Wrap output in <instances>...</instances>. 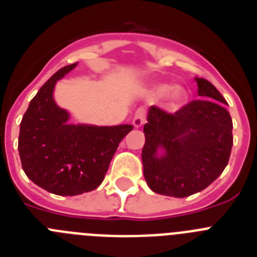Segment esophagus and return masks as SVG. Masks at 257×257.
Masks as SVG:
<instances>
[{
	"label": "esophagus",
	"mask_w": 257,
	"mask_h": 257,
	"mask_svg": "<svg viewBox=\"0 0 257 257\" xmlns=\"http://www.w3.org/2000/svg\"><path fill=\"white\" fill-rule=\"evenodd\" d=\"M145 122V109L144 108H139L135 112L133 118V124L135 128H139V127L143 126V123Z\"/></svg>",
	"instance_id": "obj_1"
}]
</instances>
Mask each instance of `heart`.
<instances>
[{
	"instance_id": "b5f03b06",
	"label": "heart",
	"mask_w": 257,
	"mask_h": 257,
	"mask_svg": "<svg viewBox=\"0 0 257 257\" xmlns=\"http://www.w3.org/2000/svg\"><path fill=\"white\" fill-rule=\"evenodd\" d=\"M166 92H167L166 103H167V106H170V108H176V106L180 105L187 99V91L181 86L171 87L170 85H160L153 88L154 96H162Z\"/></svg>"
}]
</instances>
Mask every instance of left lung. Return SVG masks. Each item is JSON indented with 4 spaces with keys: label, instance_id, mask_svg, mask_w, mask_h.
I'll list each match as a JSON object with an SVG mask.
<instances>
[{
    "label": "left lung",
    "instance_id": "left-lung-1",
    "mask_svg": "<svg viewBox=\"0 0 257 257\" xmlns=\"http://www.w3.org/2000/svg\"><path fill=\"white\" fill-rule=\"evenodd\" d=\"M201 99L175 112L151 106L142 152L144 178L154 193L192 196L207 188L228 165L233 122L225 99L205 78L196 77Z\"/></svg>",
    "mask_w": 257,
    "mask_h": 257
}]
</instances>
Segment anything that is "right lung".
Segmentation results:
<instances>
[{"mask_svg":"<svg viewBox=\"0 0 257 257\" xmlns=\"http://www.w3.org/2000/svg\"><path fill=\"white\" fill-rule=\"evenodd\" d=\"M77 67L67 65L47 79L20 122L22 167L36 185L58 196H78L104 180L118 145L131 124L69 123V113L54 100L56 82Z\"/></svg>","mask_w":257,"mask_h":257,"instance_id":"1","label":"right lung"}]
</instances>
